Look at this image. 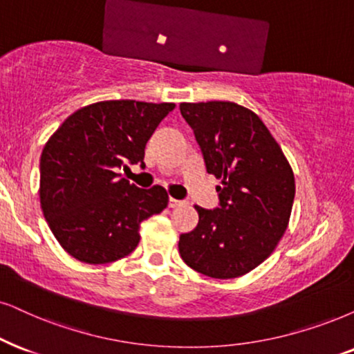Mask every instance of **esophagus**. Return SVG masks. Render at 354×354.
<instances>
[{
    "instance_id": "obj_1",
    "label": "esophagus",
    "mask_w": 354,
    "mask_h": 354,
    "mask_svg": "<svg viewBox=\"0 0 354 354\" xmlns=\"http://www.w3.org/2000/svg\"><path fill=\"white\" fill-rule=\"evenodd\" d=\"M181 204H183L181 201H178V199H174V198H169V201H168V205H169V207H171V209H174V207H180Z\"/></svg>"
}]
</instances>
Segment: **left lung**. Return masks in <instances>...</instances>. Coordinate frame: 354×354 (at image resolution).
I'll use <instances>...</instances> for the list:
<instances>
[{
	"mask_svg": "<svg viewBox=\"0 0 354 354\" xmlns=\"http://www.w3.org/2000/svg\"><path fill=\"white\" fill-rule=\"evenodd\" d=\"M205 169L221 185V205H194L199 222L180 235L187 266L216 279H234L261 265L283 239L296 181L281 147L248 107L230 101L181 102Z\"/></svg>",
	"mask_w": 354,
	"mask_h": 354,
	"instance_id": "8db88e82",
	"label": "left lung"
}]
</instances>
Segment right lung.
Listing matches in <instances>:
<instances>
[{
    "label": "right lung",
    "mask_w": 354,
    "mask_h": 354,
    "mask_svg": "<svg viewBox=\"0 0 354 354\" xmlns=\"http://www.w3.org/2000/svg\"><path fill=\"white\" fill-rule=\"evenodd\" d=\"M174 102L101 101L68 115L40 156V207L58 243L88 265L132 253L140 223L168 205L162 186L140 189L118 173L144 163L145 145Z\"/></svg>",
    "instance_id": "add662e5"
}]
</instances>
